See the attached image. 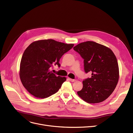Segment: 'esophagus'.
<instances>
[{"instance_id":"34e87169","label":"esophagus","mask_w":133,"mask_h":133,"mask_svg":"<svg viewBox=\"0 0 133 133\" xmlns=\"http://www.w3.org/2000/svg\"><path fill=\"white\" fill-rule=\"evenodd\" d=\"M69 80H70L71 82H76V79H71V78H69Z\"/></svg>"}]
</instances>
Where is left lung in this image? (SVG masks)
I'll list each match as a JSON object with an SVG mask.
<instances>
[{
	"label": "left lung",
	"instance_id": "8db88e82",
	"mask_svg": "<svg viewBox=\"0 0 133 133\" xmlns=\"http://www.w3.org/2000/svg\"><path fill=\"white\" fill-rule=\"evenodd\" d=\"M84 59V71L92 76L83 81L78 96L89 103L105 101L117 84L119 68L116 56L105 46L93 41L80 43L73 48Z\"/></svg>",
	"mask_w": 133,
	"mask_h": 133
}]
</instances>
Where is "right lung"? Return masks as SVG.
I'll list each match as a JSON object with an SVG mask.
<instances>
[{
  "label": "right lung",
  "instance_id": "1",
  "mask_svg": "<svg viewBox=\"0 0 133 133\" xmlns=\"http://www.w3.org/2000/svg\"><path fill=\"white\" fill-rule=\"evenodd\" d=\"M54 39H42L31 43L22 55L19 77L24 87L38 98H47L59 91L66 78L50 71L53 65L60 67L62 56L73 48Z\"/></svg>",
  "mask_w": 133,
  "mask_h": 133
}]
</instances>
